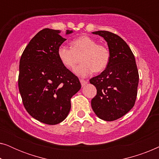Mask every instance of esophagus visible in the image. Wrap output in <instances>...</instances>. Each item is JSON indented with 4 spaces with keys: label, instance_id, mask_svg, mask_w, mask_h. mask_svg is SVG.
Segmentation results:
<instances>
[{
    "label": "esophagus",
    "instance_id": "1",
    "mask_svg": "<svg viewBox=\"0 0 159 159\" xmlns=\"http://www.w3.org/2000/svg\"><path fill=\"white\" fill-rule=\"evenodd\" d=\"M80 82H81L82 87H84L86 84H88V81H86V80H80Z\"/></svg>",
    "mask_w": 159,
    "mask_h": 159
}]
</instances>
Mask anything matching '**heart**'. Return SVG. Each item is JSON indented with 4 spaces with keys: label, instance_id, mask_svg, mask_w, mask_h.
Instances as JSON below:
<instances>
[{
    "label": "heart",
    "instance_id": "b5f03b06",
    "mask_svg": "<svg viewBox=\"0 0 159 159\" xmlns=\"http://www.w3.org/2000/svg\"><path fill=\"white\" fill-rule=\"evenodd\" d=\"M57 55L63 66L72 69L82 56V64L74 69L77 76L85 77L93 71L101 72L108 66L110 51L108 48L88 36H81L71 41V48L61 45L58 47Z\"/></svg>",
    "mask_w": 159,
    "mask_h": 159
}]
</instances>
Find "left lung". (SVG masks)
Wrapping results in <instances>:
<instances>
[{"label": "left lung", "mask_w": 159, "mask_h": 159, "mask_svg": "<svg viewBox=\"0 0 159 159\" xmlns=\"http://www.w3.org/2000/svg\"><path fill=\"white\" fill-rule=\"evenodd\" d=\"M107 42L110 51L108 66L90 82L97 89L91 106L97 116L104 121H114L125 115L135 103L139 75L135 58L127 43L108 31L92 32Z\"/></svg>", "instance_id": "8db88e82"}]
</instances>
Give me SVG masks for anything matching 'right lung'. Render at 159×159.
I'll return each mask as SVG.
<instances>
[{
    "mask_svg": "<svg viewBox=\"0 0 159 159\" xmlns=\"http://www.w3.org/2000/svg\"><path fill=\"white\" fill-rule=\"evenodd\" d=\"M60 30L45 28L25 48L19 61V90L24 106L40 122L57 125L68 116L71 98L81 88L77 76L63 66L57 55L66 39ZM66 30V34L72 33Z\"/></svg>",
    "mask_w": 159,
    "mask_h": 159,
    "instance_id": "obj_1",
    "label": "right lung"
}]
</instances>
